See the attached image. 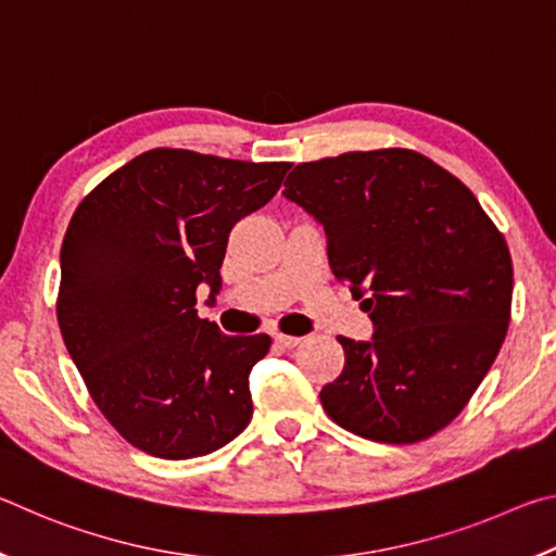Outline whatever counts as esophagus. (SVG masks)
<instances>
[{
	"label": "esophagus",
	"mask_w": 556,
	"mask_h": 556,
	"mask_svg": "<svg viewBox=\"0 0 556 556\" xmlns=\"http://www.w3.org/2000/svg\"><path fill=\"white\" fill-rule=\"evenodd\" d=\"M275 341L281 345V348H294L301 343L299 336H287V333H277Z\"/></svg>",
	"instance_id": "obj_1"
}]
</instances>
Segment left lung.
<instances>
[{"label":"left lung","instance_id":"obj_1","mask_svg":"<svg viewBox=\"0 0 556 556\" xmlns=\"http://www.w3.org/2000/svg\"><path fill=\"white\" fill-rule=\"evenodd\" d=\"M285 195L324 225L333 277L375 326L368 343L338 336L345 365L318 394L326 414L382 444L434 437L505 341L513 260L503 232L466 184L412 149L299 164Z\"/></svg>","mask_w":556,"mask_h":556}]
</instances>
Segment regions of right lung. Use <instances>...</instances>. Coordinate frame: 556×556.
Instances as JSON below:
<instances>
[{"mask_svg":"<svg viewBox=\"0 0 556 556\" xmlns=\"http://www.w3.org/2000/svg\"><path fill=\"white\" fill-rule=\"evenodd\" d=\"M289 166L159 147L75 208L61 336L102 417L144 454L205 456L250 425V370L271 338L220 333L195 312V289L218 294L232 225L271 201Z\"/></svg>","mask_w":556,"mask_h":556,"instance_id":"right-lung-1","label":"right lung"}]
</instances>
